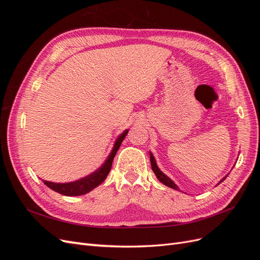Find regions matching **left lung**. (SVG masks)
<instances>
[{
  "instance_id": "left-lung-1",
  "label": "left lung",
  "mask_w": 260,
  "mask_h": 260,
  "mask_svg": "<svg viewBox=\"0 0 260 260\" xmlns=\"http://www.w3.org/2000/svg\"><path fill=\"white\" fill-rule=\"evenodd\" d=\"M149 158H151V165H152V169L154 171V174L156 175L157 179H158L161 183H164L165 185H167L171 188H175V190H179V187L176 185V183L172 181L170 178H168L166 175L164 174V172L158 168L156 164V160L154 158V156L152 153H149Z\"/></svg>"
}]
</instances>
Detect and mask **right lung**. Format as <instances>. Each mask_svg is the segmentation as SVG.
<instances>
[{"label": "right lung", "instance_id": "obj_1", "mask_svg": "<svg viewBox=\"0 0 260 260\" xmlns=\"http://www.w3.org/2000/svg\"><path fill=\"white\" fill-rule=\"evenodd\" d=\"M128 131L129 130H125L124 132H122L119 136V138L116 140V143L114 145L112 153L109 154L105 162L102 165V166L96 171H94L93 174L86 176L82 179L77 180V181H75V182L54 183V182H50V181L43 180V183L45 185H48L50 188H52L53 191L57 192L59 194H62V195H66V196L83 195L85 193L90 192L91 190H93L94 187L100 185L106 179L107 175L109 174V171H111V169H112L114 157H115L118 149H119L123 139L125 138V136H127Z\"/></svg>", "mask_w": 260, "mask_h": 260}]
</instances>
